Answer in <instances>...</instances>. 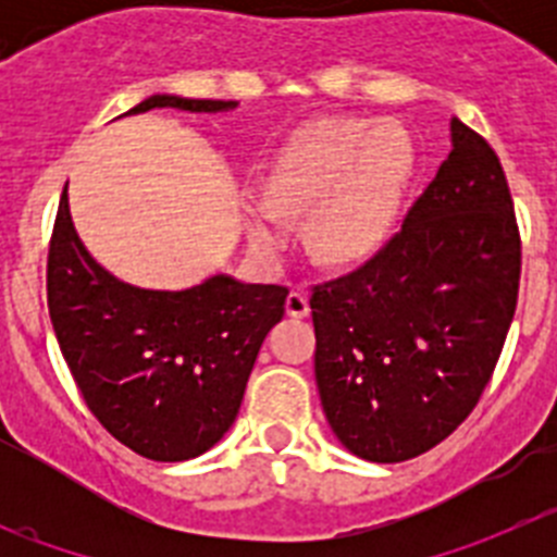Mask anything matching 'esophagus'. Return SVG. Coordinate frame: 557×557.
Instances as JSON below:
<instances>
[{
  "mask_svg": "<svg viewBox=\"0 0 557 557\" xmlns=\"http://www.w3.org/2000/svg\"><path fill=\"white\" fill-rule=\"evenodd\" d=\"M287 314L289 318H307L309 314V298L304 289H293L287 295Z\"/></svg>",
  "mask_w": 557,
  "mask_h": 557,
  "instance_id": "esophagus-1",
  "label": "esophagus"
}]
</instances>
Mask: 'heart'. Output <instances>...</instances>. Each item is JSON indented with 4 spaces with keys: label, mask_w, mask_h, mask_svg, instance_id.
<instances>
[{
    "label": "heart",
    "mask_w": 557,
    "mask_h": 557,
    "mask_svg": "<svg viewBox=\"0 0 557 557\" xmlns=\"http://www.w3.org/2000/svg\"><path fill=\"white\" fill-rule=\"evenodd\" d=\"M416 170V145L396 122L321 120L301 127L250 200V234L273 245L287 214L309 211V243L323 259L371 253L391 228Z\"/></svg>",
    "instance_id": "heart-1"
}]
</instances>
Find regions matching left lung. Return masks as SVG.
I'll use <instances>...</instances> for the list:
<instances>
[{"label": "left lung", "instance_id": "obj_1", "mask_svg": "<svg viewBox=\"0 0 557 557\" xmlns=\"http://www.w3.org/2000/svg\"><path fill=\"white\" fill-rule=\"evenodd\" d=\"M455 150L371 259L312 284L314 379L362 460L424 455L471 416L513 321L521 236L494 147L451 122Z\"/></svg>", "mask_w": 557, "mask_h": 557}]
</instances>
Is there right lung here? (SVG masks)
<instances>
[{
	"instance_id": "right-lung-1",
	"label": "right lung",
	"mask_w": 557,
	"mask_h": 557,
	"mask_svg": "<svg viewBox=\"0 0 557 557\" xmlns=\"http://www.w3.org/2000/svg\"><path fill=\"white\" fill-rule=\"evenodd\" d=\"M150 108L214 113L234 102L156 95L127 113ZM287 293L231 275L181 293L122 284L83 248L63 189L47 256L52 329L88 410L147 460H189L228 432Z\"/></svg>"
}]
</instances>
